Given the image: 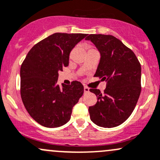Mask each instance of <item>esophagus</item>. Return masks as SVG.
Listing matches in <instances>:
<instances>
[{
    "label": "esophagus",
    "mask_w": 160,
    "mask_h": 160,
    "mask_svg": "<svg viewBox=\"0 0 160 160\" xmlns=\"http://www.w3.org/2000/svg\"><path fill=\"white\" fill-rule=\"evenodd\" d=\"M89 91H90V89H89L87 87H86V86H84V93H89Z\"/></svg>",
    "instance_id": "1"
}]
</instances>
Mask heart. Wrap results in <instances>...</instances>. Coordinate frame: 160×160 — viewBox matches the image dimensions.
<instances>
[{
    "label": "heart",
    "mask_w": 160,
    "mask_h": 160,
    "mask_svg": "<svg viewBox=\"0 0 160 160\" xmlns=\"http://www.w3.org/2000/svg\"><path fill=\"white\" fill-rule=\"evenodd\" d=\"M90 50H92V49H90Z\"/></svg>",
    "instance_id": "b5f03b06"
}]
</instances>
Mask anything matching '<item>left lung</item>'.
I'll use <instances>...</instances> for the list:
<instances>
[{
    "instance_id": "1",
    "label": "left lung",
    "mask_w": 160,
    "mask_h": 160,
    "mask_svg": "<svg viewBox=\"0 0 160 160\" xmlns=\"http://www.w3.org/2000/svg\"><path fill=\"white\" fill-rule=\"evenodd\" d=\"M86 40L93 42L100 53L94 77L107 82L103 93L90 89L97 102L89 107L90 120L105 128L125 122L133 111L141 92V65L135 53L112 35L90 34Z\"/></svg>"
}]
</instances>
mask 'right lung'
<instances>
[{"instance_id": "1", "label": "right lung", "mask_w": 160, "mask_h": 160, "mask_svg": "<svg viewBox=\"0 0 160 160\" xmlns=\"http://www.w3.org/2000/svg\"><path fill=\"white\" fill-rule=\"evenodd\" d=\"M85 33H55L38 42L21 67V96L30 116L48 128L66 124L83 94L80 82L58 85V72L69 64V56Z\"/></svg>"}]
</instances>
